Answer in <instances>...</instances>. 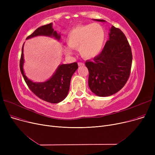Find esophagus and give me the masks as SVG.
<instances>
[{
    "label": "esophagus",
    "instance_id": "1",
    "mask_svg": "<svg viewBox=\"0 0 155 155\" xmlns=\"http://www.w3.org/2000/svg\"><path fill=\"white\" fill-rule=\"evenodd\" d=\"M78 66H82V65H84V63H81V62H78Z\"/></svg>",
    "mask_w": 155,
    "mask_h": 155
}]
</instances>
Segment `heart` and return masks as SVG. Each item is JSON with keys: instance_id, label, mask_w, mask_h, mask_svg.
Listing matches in <instances>:
<instances>
[{"instance_id": "b5f03b06", "label": "heart", "mask_w": 155, "mask_h": 155, "mask_svg": "<svg viewBox=\"0 0 155 155\" xmlns=\"http://www.w3.org/2000/svg\"><path fill=\"white\" fill-rule=\"evenodd\" d=\"M66 41L70 48L79 50L84 58L91 59L102 51L105 41V32L98 23L79 25L68 31ZM70 48H63L64 52L67 55L72 54Z\"/></svg>"}]
</instances>
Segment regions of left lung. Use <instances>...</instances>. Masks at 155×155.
Listing matches in <instances>:
<instances>
[{"instance_id":"left-lung-1","label":"left lung","mask_w":155,"mask_h":155,"mask_svg":"<svg viewBox=\"0 0 155 155\" xmlns=\"http://www.w3.org/2000/svg\"><path fill=\"white\" fill-rule=\"evenodd\" d=\"M109 31V39L102 52L92 61L85 62L89 72L88 87L99 97H108L119 92L127 82L132 64L131 48L123 31L113 26Z\"/></svg>"}]
</instances>
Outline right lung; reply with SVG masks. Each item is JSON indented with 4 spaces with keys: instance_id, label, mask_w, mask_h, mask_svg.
I'll return each mask as SVG.
<instances>
[{
    "instance_id": "add662e5",
    "label": "right lung",
    "mask_w": 155,
    "mask_h": 155,
    "mask_svg": "<svg viewBox=\"0 0 155 155\" xmlns=\"http://www.w3.org/2000/svg\"><path fill=\"white\" fill-rule=\"evenodd\" d=\"M39 36L51 37L60 41L61 35L53 28V23L44 25L36 29L33 33L29 36V39ZM24 45L20 60V70L22 77L30 90L39 99L53 104L59 103L66 98L70 88L72 75L78 69L77 62L70 64H61L56 68L53 75L43 82H34L25 75L24 71Z\"/></svg>"
}]
</instances>
